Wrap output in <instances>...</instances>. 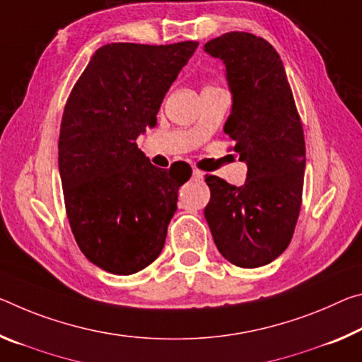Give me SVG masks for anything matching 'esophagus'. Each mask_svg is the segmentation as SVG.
<instances>
[{"label": "esophagus", "instance_id": "esophagus-1", "mask_svg": "<svg viewBox=\"0 0 362 362\" xmlns=\"http://www.w3.org/2000/svg\"><path fill=\"white\" fill-rule=\"evenodd\" d=\"M193 180H203V177H204V174L202 170H198V169H193Z\"/></svg>", "mask_w": 362, "mask_h": 362}]
</instances>
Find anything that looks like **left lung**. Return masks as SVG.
<instances>
[{
  "label": "left lung",
  "instance_id": "8db88e82",
  "mask_svg": "<svg viewBox=\"0 0 362 362\" xmlns=\"http://www.w3.org/2000/svg\"><path fill=\"white\" fill-rule=\"evenodd\" d=\"M221 59L232 95L223 132L248 168L243 185L208 175L204 217L221 255L238 267H261L288 246L300 216L306 146L282 59L271 43L228 32L204 45Z\"/></svg>",
  "mask_w": 362,
  "mask_h": 362
}]
</instances>
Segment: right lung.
I'll return each mask as SVG.
<instances>
[{
    "mask_svg": "<svg viewBox=\"0 0 362 362\" xmlns=\"http://www.w3.org/2000/svg\"><path fill=\"white\" fill-rule=\"evenodd\" d=\"M198 42L111 43L95 51L69 96L59 175L78 248L117 275L141 271L164 248L188 164L159 169L136 146Z\"/></svg>",
    "mask_w": 362,
    "mask_h": 362,
    "instance_id": "1",
    "label": "right lung"
}]
</instances>
